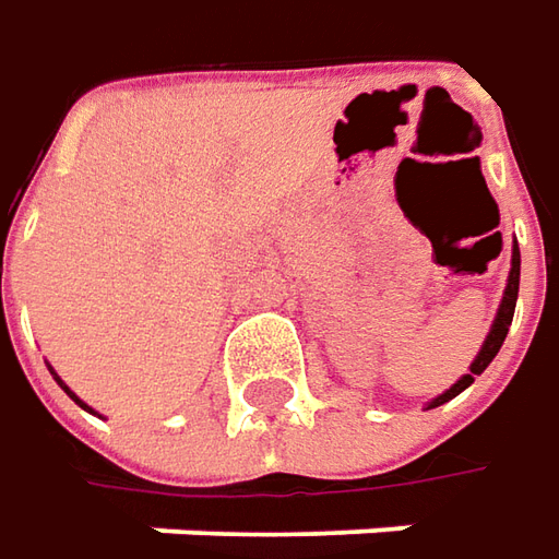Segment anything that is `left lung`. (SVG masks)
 <instances>
[{
  "label": "left lung",
  "instance_id": "1",
  "mask_svg": "<svg viewBox=\"0 0 559 559\" xmlns=\"http://www.w3.org/2000/svg\"><path fill=\"white\" fill-rule=\"evenodd\" d=\"M516 294H520V247L513 241V257H510V275H508V287H504V297H501V306H498V316L491 321V331L486 343H483V349H479V356L473 358L471 371L461 377L457 383H454L452 390H445L442 395H436L433 402L427 405V408H439V405H445L449 399H454L457 393H464L467 386L473 383V377L483 374L486 368H489V361L498 356V349H501V343L508 337L510 331V321H513V309H516Z\"/></svg>",
  "mask_w": 559,
  "mask_h": 559
}]
</instances>
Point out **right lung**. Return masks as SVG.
Returning <instances> with one entry per match:
<instances>
[{
  "label": "right lung",
  "mask_w": 559,
  "mask_h": 559,
  "mask_svg": "<svg viewBox=\"0 0 559 559\" xmlns=\"http://www.w3.org/2000/svg\"><path fill=\"white\" fill-rule=\"evenodd\" d=\"M49 371H51V368H49ZM51 374H55V371H51ZM55 380H58V383H61V390H64V393H68L70 399H73V402H76V405H80V408H86V412H92V408H88V405H86V402H83V399H76V393H70L68 386H64V380H61V377L55 374Z\"/></svg>",
  "instance_id": "add662e5"
}]
</instances>
